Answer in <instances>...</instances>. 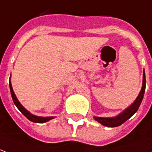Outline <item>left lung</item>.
<instances>
[{
  "instance_id": "8db88e82",
  "label": "left lung",
  "mask_w": 152,
  "mask_h": 152,
  "mask_svg": "<svg viewBox=\"0 0 152 152\" xmlns=\"http://www.w3.org/2000/svg\"><path fill=\"white\" fill-rule=\"evenodd\" d=\"M145 89H146V76H145V72L143 71V79H142V86L139 93V94L137 97L136 100L131 104L128 108L124 110V112H122L120 115H118L115 117H98L94 116V119L96 121L99 122L102 125H105L107 127H117L124 123L129 118L136 113L137 109L140 106L141 102L143 99L144 93H145Z\"/></svg>"
}]
</instances>
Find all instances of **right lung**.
<instances>
[{"instance_id":"right-lung-1","label":"right lung","mask_w":152,"mask_h":152,"mask_svg":"<svg viewBox=\"0 0 152 152\" xmlns=\"http://www.w3.org/2000/svg\"><path fill=\"white\" fill-rule=\"evenodd\" d=\"M10 93H11L12 99L14 101V103L15 104V106L18 107V109L20 111V112L24 115L26 117L28 118L29 121H32V122H35V123H45V122H47V121H50L53 119V116H49V117H42V116H37V115H35L31 114L30 112H28V110L26 109L21 105V103L18 102V99L16 98V95L14 93V90H13V88H12V85L10 80Z\"/></svg>"}]
</instances>
